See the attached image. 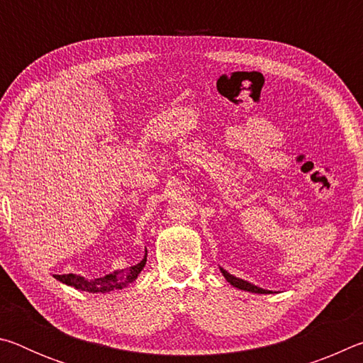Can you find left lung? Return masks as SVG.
<instances>
[{"mask_svg": "<svg viewBox=\"0 0 363 363\" xmlns=\"http://www.w3.org/2000/svg\"><path fill=\"white\" fill-rule=\"evenodd\" d=\"M219 269H220V272H223V275L225 277V280L229 281L230 285L238 288V290H245V291H251V293H259V294H267V293H270L269 290H264V288H259V286H256V285H253V284H250V281H247V280H242V279L235 277V275L229 274V272H227V270H224L223 267H219Z\"/></svg>", "mask_w": 363, "mask_h": 363, "instance_id": "left-lung-1", "label": "left lung"}]
</instances>
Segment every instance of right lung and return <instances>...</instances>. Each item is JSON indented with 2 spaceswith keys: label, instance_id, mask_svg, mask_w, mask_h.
<instances>
[{
  "label": "right lung",
  "instance_id": "right-lung-1",
  "mask_svg": "<svg viewBox=\"0 0 363 363\" xmlns=\"http://www.w3.org/2000/svg\"><path fill=\"white\" fill-rule=\"evenodd\" d=\"M147 261V250L144 259L138 262L136 266L125 270H115L113 274H108L106 277L94 279V280H86L84 277H79L75 274H64V275H54V279L62 281V284L77 288V290L82 291H89V293H108L113 290H121V288L128 286L133 284L134 280L138 279L140 270L144 269Z\"/></svg>",
  "mask_w": 363,
  "mask_h": 363
}]
</instances>
